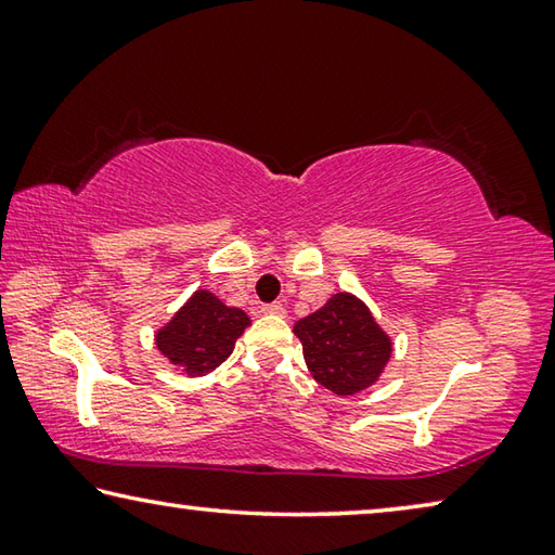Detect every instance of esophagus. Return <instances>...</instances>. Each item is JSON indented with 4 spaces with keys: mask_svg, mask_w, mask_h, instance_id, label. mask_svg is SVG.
<instances>
[{
    "mask_svg": "<svg viewBox=\"0 0 555 555\" xmlns=\"http://www.w3.org/2000/svg\"><path fill=\"white\" fill-rule=\"evenodd\" d=\"M261 313H269V315H284V313H286V308H284V304H267V306H261Z\"/></svg>",
    "mask_w": 555,
    "mask_h": 555,
    "instance_id": "34e87169",
    "label": "esophagus"
}]
</instances>
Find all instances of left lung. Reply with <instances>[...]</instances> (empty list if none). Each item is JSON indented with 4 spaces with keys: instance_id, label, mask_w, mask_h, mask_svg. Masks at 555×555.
Segmentation results:
<instances>
[{
    "instance_id": "8db88e82",
    "label": "left lung",
    "mask_w": 555,
    "mask_h": 555,
    "mask_svg": "<svg viewBox=\"0 0 555 555\" xmlns=\"http://www.w3.org/2000/svg\"><path fill=\"white\" fill-rule=\"evenodd\" d=\"M294 333L313 379L337 397L360 393L382 377L391 340L370 308L352 294H335L323 308L300 318Z\"/></svg>"
}]
</instances>
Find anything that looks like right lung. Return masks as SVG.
<instances>
[{
    "label": "right lung",
    "mask_w": 555,
    "mask_h": 555,
    "mask_svg": "<svg viewBox=\"0 0 555 555\" xmlns=\"http://www.w3.org/2000/svg\"><path fill=\"white\" fill-rule=\"evenodd\" d=\"M247 325V313L224 306L210 291L198 288L156 333V347L188 377H203L228 360Z\"/></svg>",
    "instance_id": "add662e5"
}]
</instances>
